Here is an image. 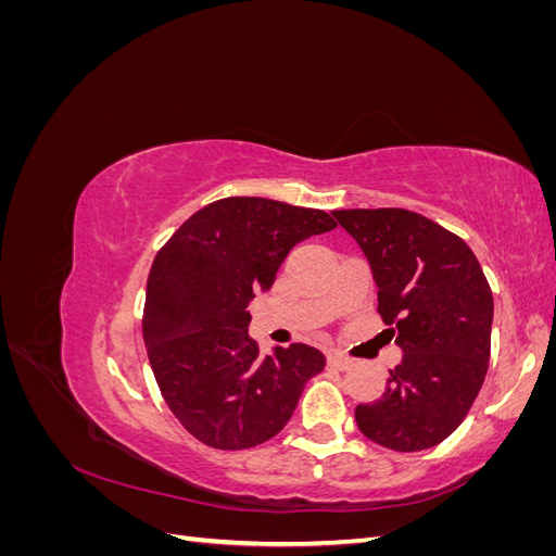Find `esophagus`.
Segmentation results:
<instances>
[{
	"instance_id": "esophagus-1",
	"label": "esophagus",
	"mask_w": 556,
	"mask_h": 556,
	"mask_svg": "<svg viewBox=\"0 0 556 556\" xmlns=\"http://www.w3.org/2000/svg\"><path fill=\"white\" fill-rule=\"evenodd\" d=\"M327 364H329L331 368H339V371H348V368H350L352 364H355V362L348 359L345 355H341V352H329Z\"/></svg>"
}]
</instances>
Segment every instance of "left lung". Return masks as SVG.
I'll return each instance as SVG.
<instances>
[{"instance_id":"8db88e82","label":"left lung","mask_w":556,"mask_h":556,"mask_svg":"<svg viewBox=\"0 0 556 556\" xmlns=\"http://www.w3.org/2000/svg\"><path fill=\"white\" fill-rule=\"evenodd\" d=\"M357 241L378 288V313L401 348L378 401L355 419L396 452L439 445L473 406L490 364L494 299L459 237L406 208L333 211Z\"/></svg>"}]
</instances>
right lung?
<instances>
[{
	"instance_id": "right-lung-1",
	"label": "right lung",
	"mask_w": 556,
	"mask_h": 556,
	"mask_svg": "<svg viewBox=\"0 0 556 556\" xmlns=\"http://www.w3.org/2000/svg\"><path fill=\"white\" fill-rule=\"evenodd\" d=\"M333 227L325 211L227 197L188 217L157 252L143 343L166 406L201 443L243 450L274 439L325 368L306 343L262 357L248 304L271 290L296 243Z\"/></svg>"
}]
</instances>
